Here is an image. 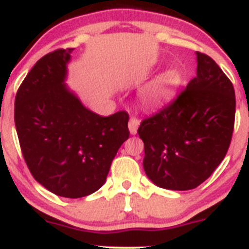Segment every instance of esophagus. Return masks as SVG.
I'll return each instance as SVG.
<instances>
[{"label": "esophagus", "mask_w": 249, "mask_h": 249, "mask_svg": "<svg viewBox=\"0 0 249 249\" xmlns=\"http://www.w3.org/2000/svg\"><path fill=\"white\" fill-rule=\"evenodd\" d=\"M139 125H140V122H139V119H136V118H131V119L129 120V131L131 135H135L136 132H138Z\"/></svg>", "instance_id": "1"}]
</instances>
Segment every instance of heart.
Returning <instances> with one entry per match:
<instances>
[{
	"mask_svg": "<svg viewBox=\"0 0 249 249\" xmlns=\"http://www.w3.org/2000/svg\"><path fill=\"white\" fill-rule=\"evenodd\" d=\"M182 85V76L176 70H168L153 78L143 87L141 99L146 106L157 107L171 101Z\"/></svg>",
	"mask_w": 249,
	"mask_h": 249,
	"instance_id": "obj_1",
	"label": "heart"
}]
</instances>
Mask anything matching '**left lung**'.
I'll use <instances>...</instances> for the list:
<instances>
[{"instance_id": "8db88e82", "label": "left lung", "mask_w": 249, "mask_h": 249, "mask_svg": "<svg viewBox=\"0 0 249 249\" xmlns=\"http://www.w3.org/2000/svg\"><path fill=\"white\" fill-rule=\"evenodd\" d=\"M196 76L169 106L142 120L143 169L157 187L194 189L210 177L231 143L236 98L210 56L196 53Z\"/></svg>"}]
</instances>
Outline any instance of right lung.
Segmentation results:
<instances>
[{
	"label": "right lung",
	"mask_w": 249,
	"mask_h": 249,
	"mask_svg": "<svg viewBox=\"0 0 249 249\" xmlns=\"http://www.w3.org/2000/svg\"><path fill=\"white\" fill-rule=\"evenodd\" d=\"M73 49L41 57L15 102L19 145L34 179L64 198H82L106 183L111 161L129 139L126 111L102 117L65 83Z\"/></svg>",
	"instance_id": "add662e5"
}]
</instances>
